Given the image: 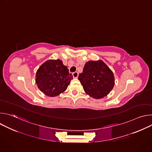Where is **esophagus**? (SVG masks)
<instances>
[{"mask_svg":"<svg viewBox=\"0 0 152 152\" xmlns=\"http://www.w3.org/2000/svg\"><path fill=\"white\" fill-rule=\"evenodd\" d=\"M78 75H79V73H78L77 72H74V73H73V77H75V78H77V77H78Z\"/></svg>","mask_w":152,"mask_h":152,"instance_id":"obj_1","label":"esophagus"}]
</instances>
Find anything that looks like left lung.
<instances>
[{
	"instance_id": "8db88e82",
	"label": "left lung",
	"mask_w": 152,
	"mask_h": 152,
	"mask_svg": "<svg viewBox=\"0 0 152 152\" xmlns=\"http://www.w3.org/2000/svg\"><path fill=\"white\" fill-rule=\"evenodd\" d=\"M78 79L85 93L96 99L103 98L110 94L115 84L113 71L102 60L86 62Z\"/></svg>"
}]
</instances>
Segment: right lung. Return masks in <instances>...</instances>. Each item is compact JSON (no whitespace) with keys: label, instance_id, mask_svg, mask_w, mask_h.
<instances>
[{"label":"right lung","instance_id":"1","mask_svg":"<svg viewBox=\"0 0 152 152\" xmlns=\"http://www.w3.org/2000/svg\"><path fill=\"white\" fill-rule=\"evenodd\" d=\"M72 79L73 76L62 60L49 59L37 70L35 82L46 96L55 97L67 90Z\"/></svg>","mask_w":152,"mask_h":152}]
</instances>
